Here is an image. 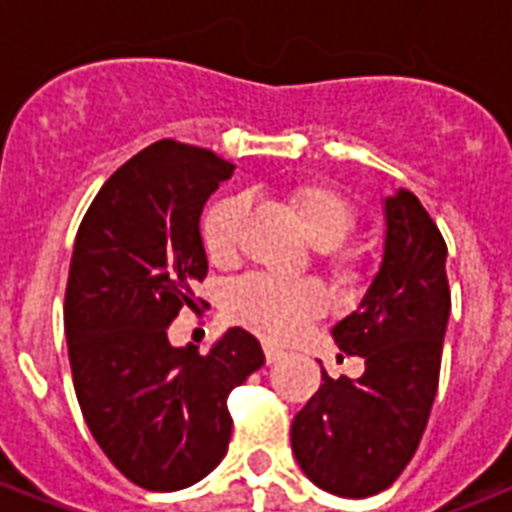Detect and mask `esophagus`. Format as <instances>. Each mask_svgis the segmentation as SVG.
Instances as JSON below:
<instances>
[{
  "mask_svg": "<svg viewBox=\"0 0 512 512\" xmlns=\"http://www.w3.org/2000/svg\"><path fill=\"white\" fill-rule=\"evenodd\" d=\"M263 350H265V361H268V364H276V361L284 356V350L276 348V345H271V342H265Z\"/></svg>",
  "mask_w": 512,
  "mask_h": 512,
  "instance_id": "1",
  "label": "esophagus"
}]
</instances>
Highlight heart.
<instances>
[{
	"label": "heart",
	"instance_id": "obj_1",
	"mask_svg": "<svg viewBox=\"0 0 512 512\" xmlns=\"http://www.w3.org/2000/svg\"><path fill=\"white\" fill-rule=\"evenodd\" d=\"M284 201L292 209L305 239L321 249L327 271L340 281L356 276L358 257L340 244L356 225V209L327 183H295L284 188ZM247 201L239 193L212 201L201 217V241L212 263H231L239 249V233ZM225 311L231 321L252 329L265 340H289L305 321L321 311V295L311 284H289L268 276H249L233 284Z\"/></svg>",
	"mask_w": 512,
	"mask_h": 512
}]
</instances>
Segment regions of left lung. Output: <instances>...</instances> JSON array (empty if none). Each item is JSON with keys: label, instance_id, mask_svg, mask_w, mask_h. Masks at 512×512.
Returning a JSON list of instances; mask_svg holds the SVG:
<instances>
[{"label": "left lung", "instance_id": "obj_1", "mask_svg": "<svg viewBox=\"0 0 512 512\" xmlns=\"http://www.w3.org/2000/svg\"><path fill=\"white\" fill-rule=\"evenodd\" d=\"M380 268L356 311L332 327L337 348L364 358L358 380H332L292 422V452L313 484L337 497L388 489L420 446L438 390L452 311L446 244L406 188L382 199Z\"/></svg>", "mask_w": 512, "mask_h": 512}]
</instances>
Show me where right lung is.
Instances as JSON below:
<instances>
[{
  "label": "right lung",
  "instance_id": "right-lung-1",
  "mask_svg": "<svg viewBox=\"0 0 512 512\" xmlns=\"http://www.w3.org/2000/svg\"><path fill=\"white\" fill-rule=\"evenodd\" d=\"M233 164L159 140L108 177L74 241L66 287L68 361L92 438L148 492L196 484L228 452V396L265 364L231 327L201 356L167 337L207 276L199 217Z\"/></svg>",
  "mask_w": 512,
  "mask_h": 512
}]
</instances>
